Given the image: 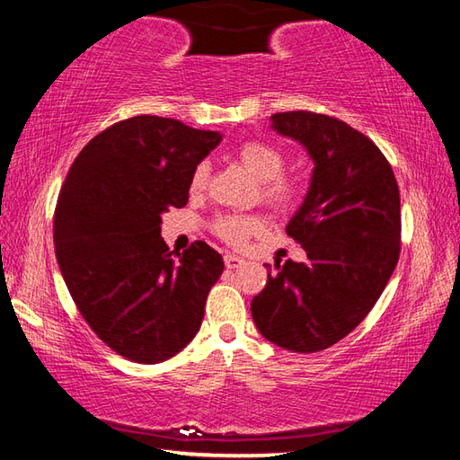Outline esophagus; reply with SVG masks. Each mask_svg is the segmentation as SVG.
<instances>
[{
    "instance_id": "1",
    "label": "esophagus",
    "mask_w": 460,
    "mask_h": 460,
    "mask_svg": "<svg viewBox=\"0 0 460 460\" xmlns=\"http://www.w3.org/2000/svg\"><path fill=\"white\" fill-rule=\"evenodd\" d=\"M245 263V260H241V258H237V255H233V253H227L225 255V266H227L229 270H237V268H241Z\"/></svg>"
}]
</instances>
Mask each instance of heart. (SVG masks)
<instances>
[{
	"instance_id": "b5f03b06",
	"label": "heart",
	"mask_w": 460,
	"mask_h": 460,
	"mask_svg": "<svg viewBox=\"0 0 460 460\" xmlns=\"http://www.w3.org/2000/svg\"><path fill=\"white\" fill-rule=\"evenodd\" d=\"M237 160L249 172L258 178L261 184L263 199L278 211H292L302 202L306 194V186L298 176L284 174L286 155L274 144L252 139L237 147ZM208 166L199 164L190 174V192L200 194L207 189ZM263 229V221L253 215H221L213 223V231L225 243L233 247H243L249 237Z\"/></svg>"
}]
</instances>
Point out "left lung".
<instances>
[{
  "label": "left lung",
  "instance_id": "obj_1",
  "mask_svg": "<svg viewBox=\"0 0 460 460\" xmlns=\"http://www.w3.org/2000/svg\"><path fill=\"white\" fill-rule=\"evenodd\" d=\"M271 128L314 162L305 202L286 233L306 261L276 263L252 300L260 332L294 353L332 347L376 306L400 258V189L379 147L331 115L286 111ZM266 268H270L266 263Z\"/></svg>",
  "mask_w": 460,
  "mask_h": 460
}]
</instances>
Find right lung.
Here are the masks:
<instances>
[{"label": "right lung", "mask_w": 460, "mask_h": 460, "mask_svg": "<svg viewBox=\"0 0 460 460\" xmlns=\"http://www.w3.org/2000/svg\"><path fill=\"white\" fill-rule=\"evenodd\" d=\"M217 131L137 115L76 155L54 211L60 274L91 331L136 363L174 357L199 332L223 258L205 241L172 258L162 213L189 202L190 174Z\"/></svg>", "instance_id": "1"}]
</instances>
